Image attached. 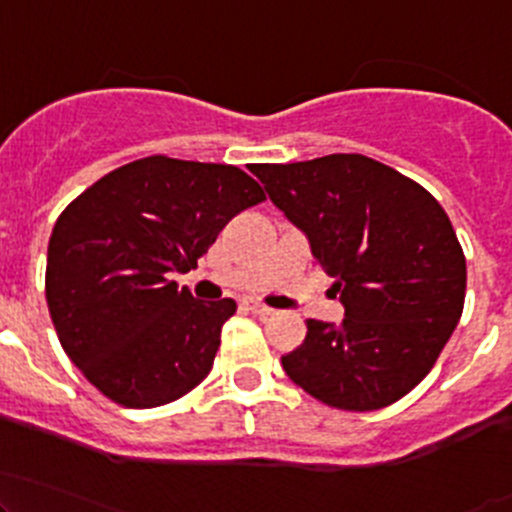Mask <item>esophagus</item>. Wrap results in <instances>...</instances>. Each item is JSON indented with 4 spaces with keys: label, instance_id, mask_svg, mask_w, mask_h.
<instances>
[{
    "label": "esophagus",
    "instance_id": "esophagus-1",
    "mask_svg": "<svg viewBox=\"0 0 512 512\" xmlns=\"http://www.w3.org/2000/svg\"><path fill=\"white\" fill-rule=\"evenodd\" d=\"M247 309H250L252 314H257V317H270V314H275V309L267 307V304H262V302H257V299H250V302H247Z\"/></svg>",
    "mask_w": 512,
    "mask_h": 512
}]
</instances>
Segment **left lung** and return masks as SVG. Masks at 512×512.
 <instances>
[{
    "label": "left lung",
    "instance_id": "8db88e82",
    "mask_svg": "<svg viewBox=\"0 0 512 512\" xmlns=\"http://www.w3.org/2000/svg\"><path fill=\"white\" fill-rule=\"evenodd\" d=\"M272 205L334 277L339 324L307 319L282 369L322 404L376 411L409 394L451 339L466 257L428 190L359 153L255 165Z\"/></svg>",
    "mask_w": 512,
    "mask_h": 512
}]
</instances>
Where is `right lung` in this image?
<instances>
[{
	"label": "right lung",
	"instance_id": "right-lung-1",
	"mask_svg": "<svg viewBox=\"0 0 512 512\" xmlns=\"http://www.w3.org/2000/svg\"><path fill=\"white\" fill-rule=\"evenodd\" d=\"M262 200L235 165L151 156L103 175L59 215L46 304L64 352L101 394L153 409L210 374L235 302H200L168 275L198 267L218 232Z\"/></svg>",
	"mask_w": 512,
	"mask_h": 512
}]
</instances>
